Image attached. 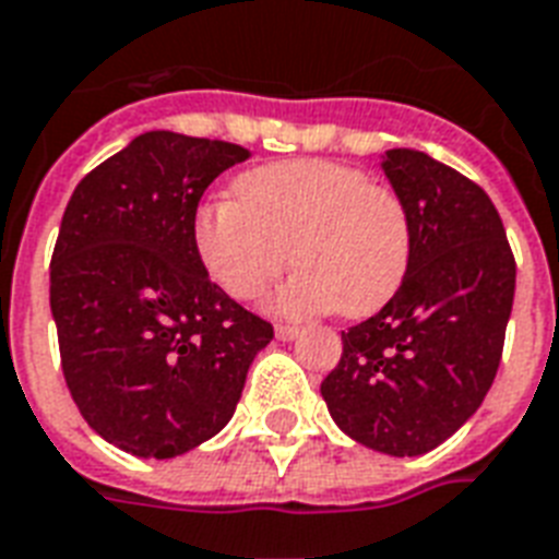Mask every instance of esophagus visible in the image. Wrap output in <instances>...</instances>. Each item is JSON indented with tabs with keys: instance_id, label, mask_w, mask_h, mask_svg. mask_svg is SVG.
<instances>
[{
	"instance_id": "esophagus-1",
	"label": "esophagus",
	"mask_w": 559,
	"mask_h": 559,
	"mask_svg": "<svg viewBox=\"0 0 559 559\" xmlns=\"http://www.w3.org/2000/svg\"><path fill=\"white\" fill-rule=\"evenodd\" d=\"M275 336H278V340H284V343H289V340H296L298 336V328L296 325H275Z\"/></svg>"
}]
</instances>
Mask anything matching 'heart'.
<instances>
[{
  "label": "heart",
  "mask_w": 559,
  "mask_h": 559,
  "mask_svg": "<svg viewBox=\"0 0 559 559\" xmlns=\"http://www.w3.org/2000/svg\"><path fill=\"white\" fill-rule=\"evenodd\" d=\"M193 242L207 275L231 298H258L293 258L301 270L270 298L275 313L340 308L360 319L402 287L413 228L390 185L357 166L298 157L249 169L234 181V195L202 204Z\"/></svg>",
  "instance_id": "1"
}]
</instances>
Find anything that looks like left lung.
I'll use <instances>...</instances> for the list:
<instances>
[{
  "label": "left lung",
  "instance_id": "obj_1",
  "mask_svg": "<svg viewBox=\"0 0 559 559\" xmlns=\"http://www.w3.org/2000/svg\"><path fill=\"white\" fill-rule=\"evenodd\" d=\"M381 169L411 213V266L374 317L343 331L322 399L355 442L419 457L449 440L496 381L516 261L496 204L457 169L416 148H390Z\"/></svg>",
  "mask_w": 559,
  "mask_h": 559
}]
</instances>
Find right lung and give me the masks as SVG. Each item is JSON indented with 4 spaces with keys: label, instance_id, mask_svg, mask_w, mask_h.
Returning <instances> with one entry per match:
<instances>
[{
    "label": "right lung",
    "instance_id": "right-lung-1",
    "mask_svg": "<svg viewBox=\"0 0 559 559\" xmlns=\"http://www.w3.org/2000/svg\"><path fill=\"white\" fill-rule=\"evenodd\" d=\"M249 148L146 131L81 178L49 266L72 402L134 457H178L228 425L272 325L207 278L193 216Z\"/></svg>",
    "mask_w": 559,
    "mask_h": 559
}]
</instances>
